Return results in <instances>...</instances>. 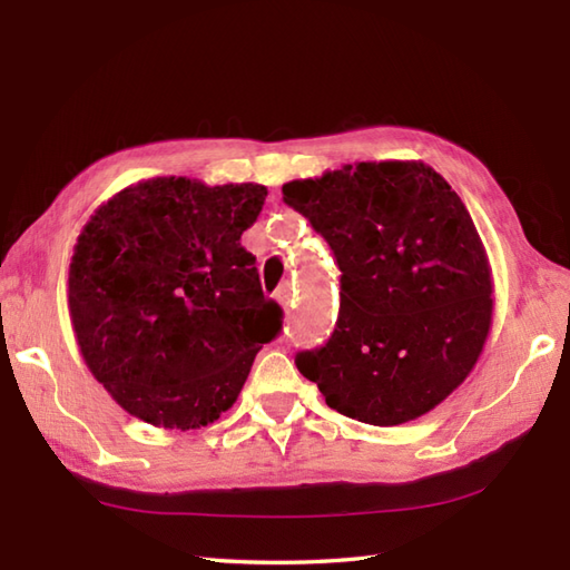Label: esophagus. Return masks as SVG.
Returning a JSON list of instances; mask_svg holds the SVG:
<instances>
[{"instance_id":"obj_1","label":"esophagus","mask_w":570,"mask_h":570,"mask_svg":"<svg viewBox=\"0 0 570 570\" xmlns=\"http://www.w3.org/2000/svg\"><path fill=\"white\" fill-rule=\"evenodd\" d=\"M276 301L284 308H294V286L292 284H282L276 288Z\"/></svg>"}]
</instances>
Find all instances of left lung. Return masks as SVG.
Instances as JSON below:
<instances>
[{
	"mask_svg": "<svg viewBox=\"0 0 570 570\" xmlns=\"http://www.w3.org/2000/svg\"><path fill=\"white\" fill-rule=\"evenodd\" d=\"M282 193L341 269L335 331L296 355L301 374L372 426L439 406L475 367L492 321L488 254L458 193L421 161L347 164Z\"/></svg>",
	"mask_w": 570,
	"mask_h": 570,
	"instance_id": "1",
	"label": "left lung"
}]
</instances>
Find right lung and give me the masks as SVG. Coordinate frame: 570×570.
Segmentation results:
<instances>
[{
	"mask_svg": "<svg viewBox=\"0 0 570 570\" xmlns=\"http://www.w3.org/2000/svg\"><path fill=\"white\" fill-rule=\"evenodd\" d=\"M264 198L259 184L149 178L82 227L68 272L72 331L85 365L131 416L208 426L282 331L284 311L239 245Z\"/></svg>",
	"mask_w": 570,
	"mask_h": 570,
	"instance_id": "add662e5",
	"label": "right lung"
}]
</instances>
